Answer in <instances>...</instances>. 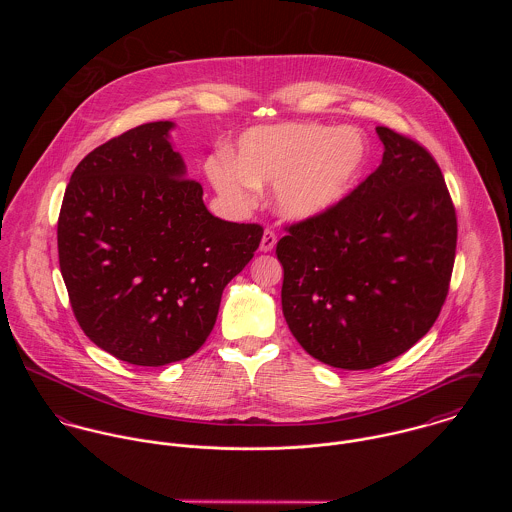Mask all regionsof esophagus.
<instances>
[{"label": "esophagus", "instance_id": "obj_1", "mask_svg": "<svg viewBox=\"0 0 512 512\" xmlns=\"http://www.w3.org/2000/svg\"><path fill=\"white\" fill-rule=\"evenodd\" d=\"M274 246H276V232L272 228H266L260 242V252H272Z\"/></svg>", "mask_w": 512, "mask_h": 512}]
</instances>
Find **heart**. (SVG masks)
<instances>
[{
  "label": "heart",
  "instance_id": "obj_1",
  "mask_svg": "<svg viewBox=\"0 0 512 512\" xmlns=\"http://www.w3.org/2000/svg\"><path fill=\"white\" fill-rule=\"evenodd\" d=\"M366 159L365 136L353 128L260 126L240 138L232 163L215 167L211 179L234 201L252 187L274 185V203L284 217L313 219L351 193Z\"/></svg>",
  "mask_w": 512,
  "mask_h": 512
}]
</instances>
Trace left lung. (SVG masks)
<instances>
[{
  "label": "left lung",
  "instance_id": "left-lung-1",
  "mask_svg": "<svg viewBox=\"0 0 512 512\" xmlns=\"http://www.w3.org/2000/svg\"><path fill=\"white\" fill-rule=\"evenodd\" d=\"M376 134V171L276 246L293 337L345 370L384 365L416 345L438 319L455 260L457 219L436 159L390 128Z\"/></svg>",
  "mask_w": 512,
  "mask_h": 512
}]
</instances>
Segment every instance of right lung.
<instances>
[{
	"label": "right lung",
	"instance_id": "obj_1",
	"mask_svg": "<svg viewBox=\"0 0 512 512\" xmlns=\"http://www.w3.org/2000/svg\"><path fill=\"white\" fill-rule=\"evenodd\" d=\"M149 122L90 151L67 185L59 264L74 317L102 351L138 366L191 357L211 335L226 284L262 226L209 213L203 187Z\"/></svg>",
	"mask_w": 512,
	"mask_h": 512
}]
</instances>
